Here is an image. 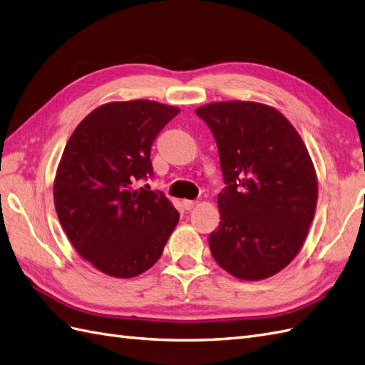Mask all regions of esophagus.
Segmentation results:
<instances>
[{
    "label": "esophagus",
    "instance_id": "1",
    "mask_svg": "<svg viewBox=\"0 0 365 365\" xmlns=\"http://www.w3.org/2000/svg\"><path fill=\"white\" fill-rule=\"evenodd\" d=\"M182 203H183V207H185V210H192L195 205H197V202L195 200H188V199H185V200H182Z\"/></svg>",
    "mask_w": 365,
    "mask_h": 365
}]
</instances>
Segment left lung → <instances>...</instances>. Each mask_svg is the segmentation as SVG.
<instances>
[{"label":"left lung","mask_w":365,"mask_h":365,"mask_svg":"<svg viewBox=\"0 0 365 365\" xmlns=\"http://www.w3.org/2000/svg\"><path fill=\"white\" fill-rule=\"evenodd\" d=\"M216 138L225 190L210 235L214 260L237 279L262 280L301 251L317 203V175L284 114L257 101H214L195 109Z\"/></svg>","instance_id":"obj_1"}]
</instances>
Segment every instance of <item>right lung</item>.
<instances>
[{
	"instance_id": "right-lung-1",
	"label": "right lung",
	"mask_w": 365,
	"mask_h": 365,
	"mask_svg": "<svg viewBox=\"0 0 365 365\" xmlns=\"http://www.w3.org/2000/svg\"><path fill=\"white\" fill-rule=\"evenodd\" d=\"M177 106L110 101L80 121L53 180V203L77 253L112 277H135L160 259L180 214L163 192L137 188L153 175L151 146Z\"/></svg>"
}]
</instances>
